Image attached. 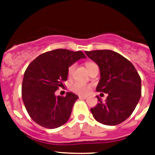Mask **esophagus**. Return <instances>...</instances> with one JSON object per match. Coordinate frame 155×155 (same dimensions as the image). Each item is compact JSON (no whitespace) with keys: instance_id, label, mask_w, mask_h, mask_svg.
Here are the masks:
<instances>
[{"instance_id":"34e87169","label":"esophagus","mask_w":155,"mask_h":155,"mask_svg":"<svg viewBox=\"0 0 155 155\" xmlns=\"http://www.w3.org/2000/svg\"><path fill=\"white\" fill-rule=\"evenodd\" d=\"M79 98H81V99H87V97L82 96V95H81V96H79Z\"/></svg>"}]
</instances>
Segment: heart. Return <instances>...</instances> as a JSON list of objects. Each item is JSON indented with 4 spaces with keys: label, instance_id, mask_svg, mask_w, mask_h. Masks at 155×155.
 I'll return each instance as SVG.
<instances>
[{
    "label": "heart",
    "instance_id": "1",
    "mask_svg": "<svg viewBox=\"0 0 155 155\" xmlns=\"http://www.w3.org/2000/svg\"><path fill=\"white\" fill-rule=\"evenodd\" d=\"M86 68H87V71L90 69V68L94 65H96L93 62H87L85 64ZM75 68V64H72L69 67V69H68V75L71 76L73 73L74 70ZM71 90L74 91V92L77 93V94H82V95H85L87 94L91 91V85L90 84H85V83H82V82H75L74 84H73L71 87Z\"/></svg>",
    "mask_w": 155,
    "mask_h": 155
}]
</instances>
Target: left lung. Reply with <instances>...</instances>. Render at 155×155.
<instances>
[{"mask_svg": "<svg viewBox=\"0 0 155 155\" xmlns=\"http://www.w3.org/2000/svg\"><path fill=\"white\" fill-rule=\"evenodd\" d=\"M86 55L100 69L96 91L106 93L105 102L98 98L91 108L94 118L100 124L115 126L133 113L141 96V79L130 61L120 53L109 50L86 51Z\"/></svg>", "mask_w": 155, "mask_h": 155, "instance_id": "1", "label": "left lung"}]
</instances>
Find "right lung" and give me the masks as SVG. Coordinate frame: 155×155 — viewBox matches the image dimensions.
Here are the masks:
<instances>
[{"mask_svg":"<svg viewBox=\"0 0 155 155\" xmlns=\"http://www.w3.org/2000/svg\"><path fill=\"white\" fill-rule=\"evenodd\" d=\"M85 57L81 51L57 49L42 53L28 66L21 97L28 115L37 124L55 129L69 120L78 96L72 92H67L64 97L56 96L55 91L64 87L70 66Z\"/></svg>","mask_w":155,"mask_h":155,"instance_id":"1","label":"right lung"}]
</instances>
